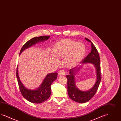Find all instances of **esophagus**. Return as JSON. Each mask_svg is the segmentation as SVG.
Masks as SVG:
<instances>
[{"mask_svg": "<svg viewBox=\"0 0 121 121\" xmlns=\"http://www.w3.org/2000/svg\"><path fill=\"white\" fill-rule=\"evenodd\" d=\"M59 76H64V75H65L66 74V73L63 70H60L59 72Z\"/></svg>", "mask_w": 121, "mask_h": 121, "instance_id": "34e87169", "label": "esophagus"}]
</instances>
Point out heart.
Listing matches in <instances>:
<instances>
[{"label": "heart", "instance_id": "b5f03b06", "mask_svg": "<svg viewBox=\"0 0 121 121\" xmlns=\"http://www.w3.org/2000/svg\"><path fill=\"white\" fill-rule=\"evenodd\" d=\"M86 52V47L83 43L70 39H64L58 42L53 47L52 53L56 58H53L52 61L58 64L59 61L58 58L64 57L65 65L68 68H73L82 61Z\"/></svg>", "mask_w": 121, "mask_h": 121}]
</instances>
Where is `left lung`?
<instances>
[{
	"instance_id": "1",
	"label": "left lung",
	"mask_w": 121,
	"mask_h": 121,
	"mask_svg": "<svg viewBox=\"0 0 121 121\" xmlns=\"http://www.w3.org/2000/svg\"><path fill=\"white\" fill-rule=\"evenodd\" d=\"M85 39L86 41L91 43L92 50L86 57L82 60L81 63H89L94 64L97 71V81L94 86L89 91L86 92L81 91L78 89L75 86L74 81V74L77 72L76 71H78L80 69V67L78 69L74 68L69 70V75L66 76L68 79V94L69 98L72 100L79 103H85L87 102L94 96L97 91L101 79L100 59L98 50L91 41L86 38Z\"/></svg>"
}]
</instances>
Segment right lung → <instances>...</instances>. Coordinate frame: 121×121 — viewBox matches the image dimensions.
<instances>
[{"label": "right lung", "instance_id": "add662e5", "mask_svg": "<svg viewBox=\"0 0 121 121\" xmlns=\"http://www.w3.org/2000/svg\"><path fill=\"white\" fill-rule=\"evenodd\" d=\"M50 36H43L32 38L27 42L21 49L20 54L24 49L32 46L36 43L48 40ZM18 67L16 70V76L19 88L24 98L28 101L34 104H40L46 101L49 98L51 92V85L52 82L55 80L58 76L57 73H53L48 74L46 77L41 86L37 90H31L25 88L19 79L18 75Z\"/></svg>", "mask_w": 121, "mask_h": 121}]
</instances>
